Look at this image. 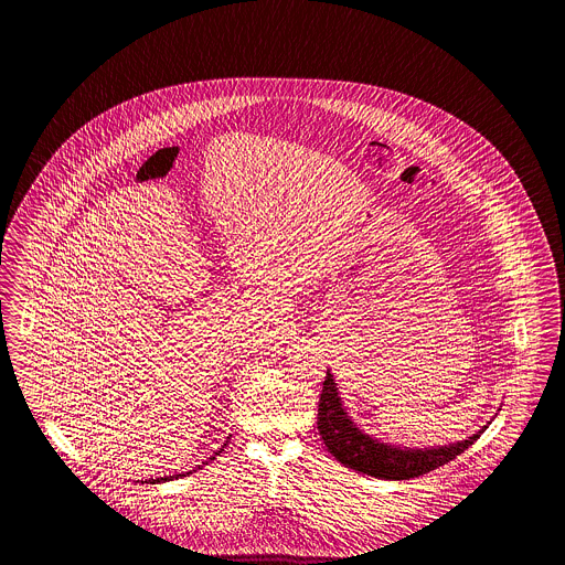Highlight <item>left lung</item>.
Here are the masks:
<instances>
[{
  "instance_id": "obj_1",
  "label": "left lung",
  "mask_w": 565,
  "mask_h": 565,
  "mask_svg": "<svg viewBox=\"0 0 565 565\" xmlns=\"http://www.w3.org/2000/svg\"><path fill=\"white\" fill-rule=\"evenodd\" d=\"M317 425L327 450L340 463L361 475L385 478V480H411L416 476L427 475L452 461L468 446L475 445L482 434L478 431L470 440H461L457 445L440 446V448H399V446L379 443L365 436L361 429H356L353 420L347 416L338 395V386L329 372L319 397Z\"/></svg>"
}]
</instances>
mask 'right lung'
I'll return each mask as SVG.
<instances>
[{"mask_svg":"<svg viewBox=\"0 0 565 565\" xmlns=\"http://www.w3.org/2000/svg\"><path fill=\"white\" fill-rule=\"evenodd\" d=\"M223 448H225V445L221 446V448L214 452V457H210V461H214V459H216V455H218ZM206 463H209V461H206ZM206 463H204V466H206ZM191 472H195V470H191ZM191 472H184V475L168 476V478H154V480H149V482H166V480H172V478H180V476L191 475Z\"/></svg>","mask_w":565,"mask_h":565,"instance_id":"right-lung-1","label":"right lung"}]
</instances>
